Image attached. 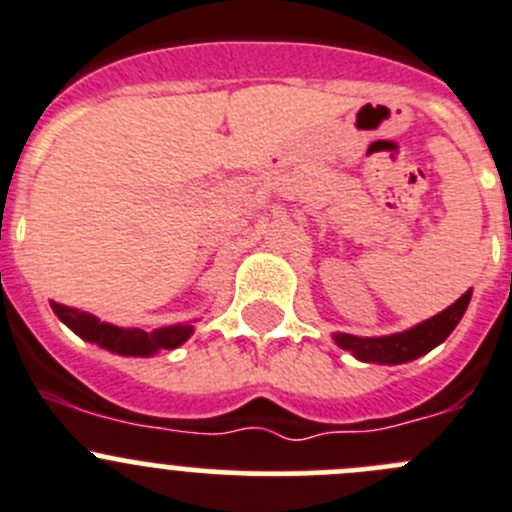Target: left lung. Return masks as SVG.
<instances>
[{"label": "left lung", "instance_id": "obj_1", "mask_svg": "<svg viewBox=\"0 0 512 512\" xmlns=\"http://www.w3.org/2000/svg\"><path fill=\"white\" fill-rule=\"evenodd\" d=\"M472 289L465 291L455 304L447 306L445 311L435 314L432 319L415 324L412 329L405 332L387 334V337H354V334L337 332L334 334V342L337 347L352 352V357H357L359 362L369 364H405L412 359L422 357V354L432 352L437 344L445 342L452 334L457 324H460L462 314H465L467 304H470Z\"/></svg>", "mask_w": 512, "mask_h": 512}]
</instances>
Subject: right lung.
<instances>
[{"mask_svg":"<svg viewBox=\"0 0 512 512\" xmlns=\"http://www.w3.org/2000/svg\"><path fill=\"white\" fill-rule=\"evenodd\" d=\"M50 306L57 319L70 326L77 337L97 344L107 352L120 354V357H153L160 349H175L188 342L193 329H196L193 321H186V324L160 326L153 332H143V329H125V326L107 324V321H100L95 314H90V311L72 309V306L57 304V301H50Z\"/></svg>","mask_w":512,"mask_h":512,"instance_id":"right-lung-1","label":"right lung"}]
</instances>
